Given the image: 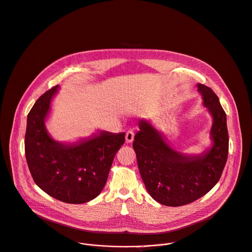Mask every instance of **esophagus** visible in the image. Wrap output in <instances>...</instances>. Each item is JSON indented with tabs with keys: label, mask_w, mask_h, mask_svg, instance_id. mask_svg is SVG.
<instances>
[{
	"label": "esophagus",
	"mask_w": 252,
	"mask_h": 252,
	"mask_svg": "<svg viewBox=\"0 0 252 252\" xmlns=\"http://www.w3.org/2000/svg\"><path fill=\"white\" fill-rule=\"evenodd\" d=\"M133 138H134V130L133 129L127 130L126 133V141L127 143H130L133 141Z\"/></svg>",
	"instance_id": "34e87169"
}]
</instances>
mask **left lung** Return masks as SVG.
<instances>
[{"instance_id": "left-lung-1", "label": "left lung", "mask_w": 252, "mask_h": 252, "mask_svg": "<svg viewBox=\"0 0 252 252\" xmlns=\"http://www.w3.org/2000/svg\"><path fill=\"white\" fill-rule=\"evenodd\" d=\"M197 87L204 106L213 117L211 149L198 156L182 155L172 149L146 121L139 122L140 130L132 143L148 193L166 206L187 205L205 195L219 182L228 159L226 113L210 87L200 83Z\"/></svg>"}]
</instances>
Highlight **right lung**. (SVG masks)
<instances>
[{"label":"right lung","instance_id":"right-lung-1","mask_svg":"<svg viewBox=\"0 0 252 252\" xmlns=\"http://www.w3.org/2000/svg\"><path fill=\"white\" fill-rule=\"evenodd\" d=\"M58 85L35 102L27 116L25 157L35 184L52 197L81 204L97 197L105 187L116 153L125 143V132L99 135L74 144L53 140L45 119Z\"/></svg>","mask_w":252,"mask_h":252}]
</instances>
